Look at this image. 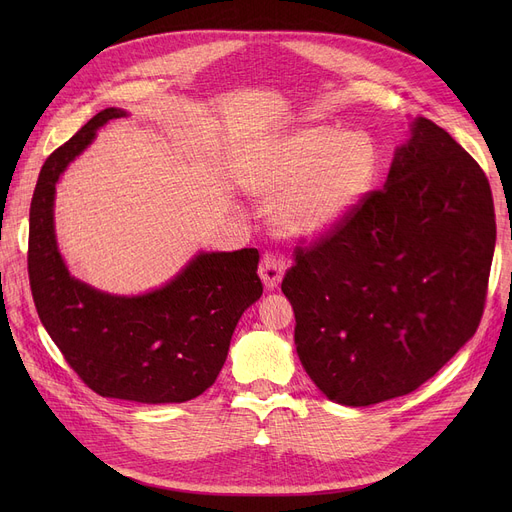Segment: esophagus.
Wrapping results in <instances>:
<instances>
[{
  "instance_id": "34e87169",
  "label": "esophagus",
  "mask_w": 512,
  "mask_h": 512,
  "mask_svg": "<svg viewBox=\"0 0 512 512\" xmlns=\"http://www.w3.org/2000/svg\"><path fill=\"white\" fill-rule=\"evenodd\" d=\"M284 270H286V265L276 253H265L263 255V259L259 263V276H261L267 290H274L280 284V280L284 276Z\"/></svg>"
}]
</instances>
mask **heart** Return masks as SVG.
<instances>
[{
  "label": "heart",
  "mask_w": 512,
  "mask_h": 512,
  "mask_svg": "<svg viewBox=\"0 0 512 512\" xmlns=\"http://www.w3.org/2000/svg\"><path fill=\"white\" fill-rule=\"evenodd\" d=\"M375 174L378 149L365 132L305 126L257 143L242 166V184L272 203L278 228L315 236L365 199Z\"/></svg>",
  "instance_id": "1"
}]
</instances>
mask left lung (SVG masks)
Instances as JSON below:
<instances>
[{"instance_id":"left-lung-1","label":"left lung","mask_w":512,"mask_h":512,"mask_svg":"<svg viewBox=\"0 0 512 512\" xmlns=\"http://www.w3.org/2000/svg\"><path fill=\"white\" fill-rule=\"evenodd\" d=\"M494 218L477 161L417 118L384 188L294 249L282 280L315 386L340 405L367 407L434 378L481 321Z\"/></svg>"}]
</instances>
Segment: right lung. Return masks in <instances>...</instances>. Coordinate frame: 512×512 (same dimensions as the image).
Segmentation results:
<instances>
[{
  "label": "right lung",
  "instance_id": "right-lung-1",
  "mask_svg": "<svg viewBox=\"0 0 512 512\" xmlns=\"http://www.w3.org/2000/svg\"><path fill=\"white\" fill-rule=\"evenodd\" d=\"M122 116L107 107L45 159L31 201V290L47 334L93 392L145 405L184 402L218 378L240 315L261 297L259 253H199L141 297H114L72 278L53 230L56 182L97 128Z\"/></svg>",
  "mask_w": 512,
  "mask_h": 512
}]
</instances>
